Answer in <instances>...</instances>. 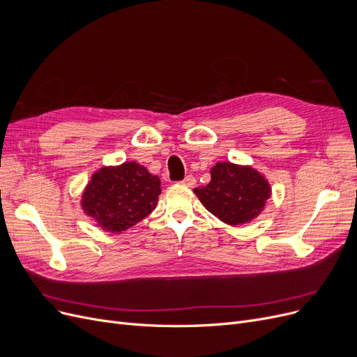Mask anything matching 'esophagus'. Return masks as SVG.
<instances>
[{
  "label": "esophagus",
  "mask_w": 357,
  "mask_h": 357,
  "mask_svg": "<svg viewBox=\"0 0 357 357\" xmlns=\"http://www.w3.org/2000/svg\"><path fill=\"white\" fill-rule=\"evenodd\" d=\"M195 178L192 176V175H188V176H185V179L181 182L182 185H185V186H194L195 185Z\"/></svg>",
  "instance_id": "1"
}]
</instances>
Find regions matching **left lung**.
I'll list each match as a JSON object with an SVG mask.
<instances>
[{"label": "left lung", "instance_id": "1", "mask_svg": "<svg viewBox=\"0 0 357 357\" xmlns=\"http://www.w3.org/2000/svg\"><path fill=\"white\" fill-rule=\"evenodd\" d=\"M194 192L218 220L238 226L264 211L272 190L266 178L252 166L218 162L211 167L210 183Z\"/></svg>", "mask_w": 357, "mask_h": 357}]
</instances>
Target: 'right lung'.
Returning <instances> with one entry per match:
<instances>
[{
    "mask_svg": "<svg viewBox=\"0 0 357 357\" xmlns=\"http://www.w3.org/2000/svg\"><path fill=\"white\" fill-rule=\"evenodd\" d=\"M160 192L158 176L136 162H124L92 175L81 207L102 230L121 233L155 210Z\"/></svg>",
    "mask_w": 357,
    "mask_h": 357,
    "instance_id": "add662e5",
    "label": "right lung"
}]
</instances>
